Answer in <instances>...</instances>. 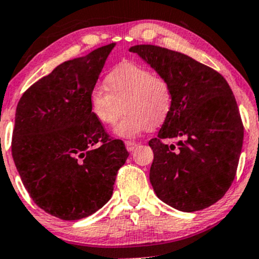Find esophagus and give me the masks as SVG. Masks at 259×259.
<instances>
[{
  "label": "esophagus",
  "instance_id": "obj_1",
  "mask_svg": "<svg viewBox=\"0 0 259 259\" xmlns=\"http://www.w3.org/2000/svg\"><path fill=\"white\" fill-rule=\"evenodd\" d=\"M125 146H126V150L129 151V152H132V151L135 150L136 146H138V144L134 141H125Z\"/></svg>",
  "mask_w": 259,
  "mask_h": 259
}]
</instances>
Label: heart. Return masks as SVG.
Returning <instances> with one entry per match:
<instances>
[{
  "instance_id": "heart-1",
  "label": "heart",
  "mask_w": 259,
  "mask_h": 259,
  "mask_svg": "<svg viewBox=\"0 0 259 259\" xmlns=\"http://www.w3.org/2000/svg\"><path fill=\"white\" fill-rule=\"evenodd\" d=\"M106 86L96 85L89 96L91 113L100 123L115 126L114 134L134 139L148 127L163 123L173 106V91L165 78L153 75L147 68L127 63L113 69L106 76Z\"/></svg>"
}]
</instances>
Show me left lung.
<instances>
[{"mask_svg": "<svg viewBox=\"0 0 259 259\" xmlns=\"http://www.w3.org/2000/svg\"><path fill=\"white\" fill-rule=\"evenodd\" d=\"M165 78L173 106L157 138L150 181L164 203L196 212L219 201L236 175L243 124L222 74L184 53L153 45L129 50ZM164 139H178L169 145Z\"/></svg>", "mask_w": 259, "mask_h": 259, "instance_id": "8db88e82", "label": "left lung"}]
</instances>
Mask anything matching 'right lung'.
I'll list each match as a JSON object with an SVG mask.
<instances>
[{"label": "right lung", "instance_id": "add662e5", "mask_svg": "<svg viewBox=\"0 0 259 259\" xmlns=\"http://www.w3.org/2000/svg\"><path fill=\"white\" fill-rule=\"evenodd\" d=\"M113 47L59 64L18 102L12 136L18 173L32 201L63 221H78L105 206L129 156L89 103Z\"/></svg>", "mask_w": 259, "mask_h": 259}]
</instances>
